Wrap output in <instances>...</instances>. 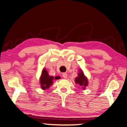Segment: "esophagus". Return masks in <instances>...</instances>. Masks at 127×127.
Listing matches in <instances>:
<instances>
[{
    "label": "esophagus",
    "mask_w": 127,
    "mask_h": 127,
    "mask_svg": "<svg viewBox=\"0 0 127 127\" xmlns=\"http://www.w3.org/2000/svg\"><path fill=\"white\" fill-rule=\"evenodd\" d=\"M62 77H63L64 78H67V74L66 73H64L63 74H62Z\"/></svg>",
    "instance_id": "obj_1"
}]
</instances>
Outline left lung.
I'll list each match as a JSON object with an SVG mask.
<instances>
[{
	"label": "left lung",
	"mask_w": 127,
	"mask_h": 127,
	"mask_svg": "<svg viewBox=\"0 0 127 127\" xmlns=\"http://www.w3.org/2000/svg\"><path fill=\"white\" fill-rule=\"evenodd\" d=\"M80 72L78 73V76L75 79L76 83L78 84L80 86H82L83 89H85L86 86H88V79L84 75L83 71L81 70H80Z\"/></svg>",
	"instance_id": "8db88e82"
}]
</instances>
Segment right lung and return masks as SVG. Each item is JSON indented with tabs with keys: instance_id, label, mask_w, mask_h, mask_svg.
<instances>
[{
	"instance_id": "add662e5",
	"label": "right lung",
	"mask_w": 127,
	"mask_h": 127,
	"mask_svg": "<svg viewBox=\"0 0 127 127\" xmlns=\"http://www.w3.org/2000/svg\"><path fill=\"white\" fill-rule=\"evenodd\" d=\"M60 77L59 76H57L54 78V77L49 76L48 72L45 68L42 70L41 76L40 77V84H41V88L43 90H46L48 89L50 86L53 84V81L54 79L55 80H58Z\"/></svg>"
}]
</instances>
